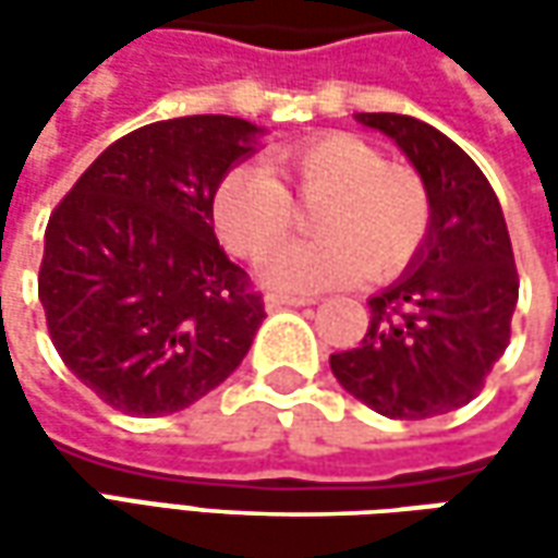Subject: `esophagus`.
Segmentation results:
<instances>
[{"label":"esophagus","mask_w":558,"mask_h":558,"mask_svg":"<svg viewBox=\"0 0 558 558\" xmlns=\"http://www.w3.org/2000/svg\"><path fill=\"white\" fill-rule=\"evenodd\" d=\"M313 298H294V294H267V307H311Z\"/></svg>","instance_id":"obj_1"}]
</instances>
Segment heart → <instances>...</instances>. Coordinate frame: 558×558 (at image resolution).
I'll return each mask as SVG.
<instances>
[{
	"label": "heart",
	"instance_id": "heart-1",
	"mask_svg": "<svg viewBox=\"0 0 558 558\" xmlns=\"http://www.w3.org/2000/svg\"><path fill=\"white\" fill-rule=\"evenodd\" d=\"M323 202L313 210L316 242L276 251L264 264L272 289L319 291L366 272L395 279L422 254L435 226L432 189L422 173L351 133H326L282 148L264 167L229 170L214 195V226L223 245L260 260L294 229V202Z\"/></svg>",
	"mask_w": 558,
	"mask_h": 558
}]
</instances>
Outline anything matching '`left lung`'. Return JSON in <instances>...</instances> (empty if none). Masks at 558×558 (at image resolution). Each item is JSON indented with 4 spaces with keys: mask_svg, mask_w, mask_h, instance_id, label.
<instances>
[{
    "mask_svg": "<svg viewBox=\"0 0 558 558\" xmlns=\"http://www.w3.org/2000/svg\"><path fill=\"white\" fill-rule=\"evenodd\" d=\"M432 189L435 226L410 272L369 298L363 341L329 356L341 388L388 418H432L478 395L509 344L519 272L504 210L478 163L407 114H360Z\"/></svg>",
    "mask_w": 558,
    "mask_h": 558,
    "instance_id": "1",
    "label": "left lung"
}]
</instances>
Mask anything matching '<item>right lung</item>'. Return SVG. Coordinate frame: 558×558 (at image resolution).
<instances>
[{"label": "right lung", "mask_w": 558, "mask_h": 558, "mask_svg": "<svg viewBox=\"0 0 558 558\" xmlns=\"http://www.w3.org/2000/svg\"><path fill=\"white\" fill-rule=\"evenodd\" d=\"M260 130L158 120L108 145L46 226L39 301L64 366L126 416H167L235 373L264 298L214 235V195Z\"/></svg>", "instance_id": "right-lung-1"}]
</instances>
